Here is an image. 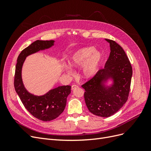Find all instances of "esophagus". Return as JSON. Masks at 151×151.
<instances>
[{
	"instance_id": "obj_1",
	"label": "esophagus",
	"mask_w": 151,
	"mask_h": 151,
	"mask_svg": "<svg viewBox=\"0 0 151 151\" xmlns=\"http://www.w3.org/2000/svg\"><path fill=\"white\" fill-rule=\"evenodd\" d=\"M77 88H79V86H77V85L74 84V85L72 86V90H74V89H77Z\"/></svg>"
}]
</instances>
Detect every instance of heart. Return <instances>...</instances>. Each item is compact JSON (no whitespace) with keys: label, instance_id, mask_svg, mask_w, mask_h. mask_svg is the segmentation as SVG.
Listing matches in <instances>:
<instances>
[{"label":"heart","instance_id":"b5f03b06","mask_svg":"<svg viewBox=\"0 0 151 151\" xmlns=\"http://www.w3.org/2000/svg\"><path fill=\"white\" fill-rule=\"evenodd\" d=\"M102 60V54L93 47L82 48L76 52L68 59V63L72 68H79L82 65V73L84 78L89 79L98 72ZM63 68L68 75H73L71 68L63 65Z\"/></svg>","mask_w":151,"mask_h":151}]
</instances>
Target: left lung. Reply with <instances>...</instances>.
<instances>
[{
	"label": "left lung",
	"mask_w": 151,
	"mask_h": 151,
	"mask_svg": "<svg viewBox=\"0 0 151 151\" xmlns=\"http://www.w3.org/2000/svg\"><path fill=\"white\" fill-rule=\"evenodd\" d=\"M105 40L109 43L111 52L104 68L99 70L82 87L86 91L84 99L89 111L96 116L109 117L116 113L127 101L132 68L122 47L113 40ZM108 79L113 81L110 86L105 84Z\"/></svg>",
	"instance_id": "left-lung-1"
}]
</instances>
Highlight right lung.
Masks as SVG:
<instances>
[{
	"label": "right lung",
	"instance_id": "add662e5",
	"mask_svg": "<svg viewBox=\"0 0 151 151\" xmlns=\"http://www.w3.org/2000/svg\"><path fill=\"white\" fill-rule=\"evenodd\" d=\"M54 40H36L21 52L17 57L14 76V88L22 104L32 115L38 120L48 122L55 119L63 111L67 98L70 93V86H62L50 90L42 96L29 93L22 83L21 72L26 58L40 50L50 48Z\"/></svg>",
	"mask_w": 151,
	"mask_h": 151
}]
</instances>
